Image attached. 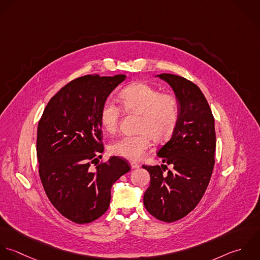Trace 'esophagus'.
<instances>
[{
	"instance_id": "esophagus-1",
	"label": "esophagus",
	"mask_w": 260,
	"mask_h": 260,
	"mask_svg": "<svg viewBox=\"0 0 260 260\" xmlns=\"http://www.w3.org/2000/svg\"><path fill=\"white\" fill-rule=\"evenodd\" d=\"M131 167H132V169H139L141 167V165L137 161H131Z\"/></svg>"
}]
</instances>
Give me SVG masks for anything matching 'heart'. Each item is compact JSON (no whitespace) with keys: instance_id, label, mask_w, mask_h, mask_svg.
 <instances>
[{"instance_id":"b5f03b06","label":"heart","mask_w":260,"mask_h":260,"mask_svg":"<svg viewBox=\"0 0 260 260\" xmlns=\"http://www.w3.org/2000/svg\"><path fill=\"white\" fill-rule=\"evenodd\" d=\"M119 104L126 112L140 114L139 134L123 136L112 142L110 152L131 160L145 156L152 147V138L157 143L166 141L175 131L179 117V104L171 93H160L146 83H134L119 93ZM120 108L111 101L105 102L100 113L101 123L108 133L118 126Z\"/></svg>"}]
</instances>
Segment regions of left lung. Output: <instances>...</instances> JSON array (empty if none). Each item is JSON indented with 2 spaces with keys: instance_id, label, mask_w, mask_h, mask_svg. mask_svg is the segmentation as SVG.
Returning <instances> with one entry per match:
<instances>
[{
  "instance_id": "obj_1",
  "label": "left lung",
  "mask_w": 260,
  "mask_h": 260,
  "mask_svg": "<svg viewBox=\"0 0 260 260\" xmlns=\"http://www.w3.org/2000/svg\"><path fill=\"white\" fill-rule=\"evenodd\" d=\"M155 77L173 89L179 117L172 138L156 154L166 165L143 166L151 176L144 205L156 219L173 222L196 207L207 189L215 162V122L206 98L195 83L169 73ZM167 164L173 170L165 174Z\"/></svg>"
}]
</instances>
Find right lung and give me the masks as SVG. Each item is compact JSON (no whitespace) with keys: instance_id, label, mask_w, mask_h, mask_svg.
Listing matches in <instances>:
<instances>
[{"instance_id":"add662e5","label":"right lung","mask_w":260,"mask_h":260,"mask_svg":"<svg viewBox=\"0 0 260 260\" xmlns=\"http://www.w3.org/2000/svg\"><path fill=\"white\" fill-rule=\"evenodd\" d=\"M125 78L124 74L76 78L53 96L39 120L37 157L42 185L53 206L75 223H89L104 215L112 185L131 170L119 156H110L95 170L90 167L104 150L102 106Z\"/></svg>"}]
</instances>
